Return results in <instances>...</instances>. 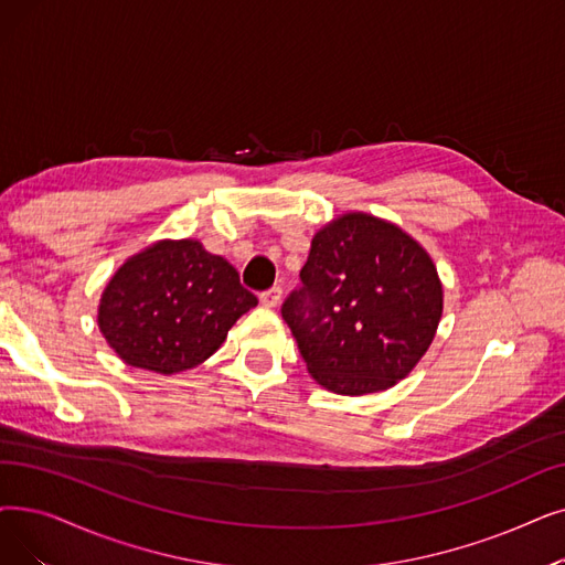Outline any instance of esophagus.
I'll return each mask as SVG.
<instances>
[{"label":"esophagus","mask_w":565,"mask_h":565,"mask_svg":"<svg viewBox=\"0 0 565 565\" xmlns=\"http://www.w3.org/2000/svg\"><path fill=\"white\" fill-rule=\"evenodd\" d=\"M281 300V288L279 286H273L269 290L260 292V305L263 307H277Z\"/></svg>","instance_id":"1"}]
</instances>
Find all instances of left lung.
<instances>
[{
  "label": "left lung",
  "instance_id": "8db88e82",
  "mask_svg": "<svg viewBox=\"0 0 565 565\" xmlns=\"http://www.w3.org/2000/svg\"><path fill=\"white\" fill-rule=\"evenodd\" d=\"M300 279L281 316L326 390H387L431 347L444 284L427 249L397 224L366 212L332 218L313 235Z\"/></svg>",
  "mask_w": 565,
  "mask_h": 565
}]
</instances>
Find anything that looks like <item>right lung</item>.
<instances>
[{
  "label": "right lung",
  "instance_id": "right-lung-1",
  "mask_svg": "<svg viewBox=\"0 0 565 565\" xmlns=\"http://www.w3.org/2000/svg\"><path fill=\"white\" fill-rule=\"evenodd\" d=\"M256 305L237 269L199 239H159L110 277L96 323L127 364L170 376L205 362Z\"/></svg>",
  "mask_w": 565,
  "mask_h": 565
}]
</instances>
